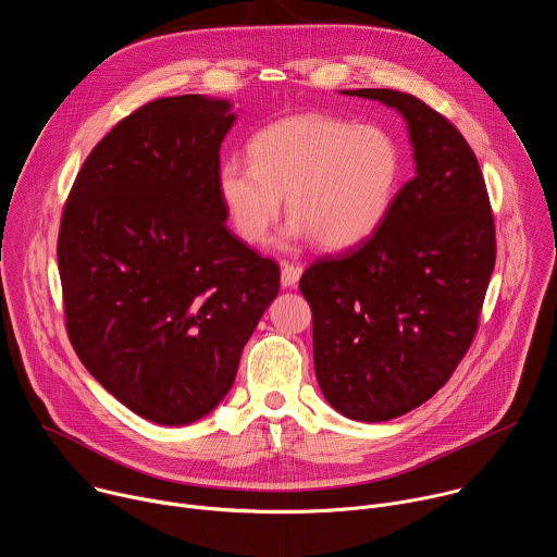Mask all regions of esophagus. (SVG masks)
<instances>
[{"label": "esophagus", "instance_id": "esophagus-1", "mask_svg": "<svg viewBox=\"0 0 557 557\" xmlns=\"http://www.w3.org/2000/svg\"><path fill=\"white\" fill-rule=\"evenodd\" d=\"M280 269H282V286H284V288H295L297 282H299V277H301V267L282 262Z\"/></svg>", "mask_w": 557, "mask_h": 557}]
</instances>
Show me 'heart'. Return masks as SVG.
<instances>
[{"instance_id": "b5f03b06", "label": "heart", "mask_w": 557, "mask_h": 557, "mask_svg": "<svg viewBox=\"0 0 557 557\" xmlns=\"http://www.w3.org/2000/svg\"><path fill=\"white\" fill-rule=\"evenodd\" d=\"M249 161L219 168V195L236 234L267 240L282 212L284 243L317 240L327 251L351 249L385 223L400 183L403 157L381 126L323 113L284 117L249 141Z\"/></svg>"}]
</instances>
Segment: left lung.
Instances as JSON below:
<instances>
[{"instance_id": "obj_1", "label": "left lung", "mask_w": 557, "mask_h": 557, "mask_svg": "<svg viewBox=\"0 0 557 557\" xmlns=\"http://www.w3.org/2000/svg\"><path fill=\"white\" fill-rule=\"evenodd\" d=\"M341 94L405 117L416 176L372 238L319 258L299 290L327 405L387 422L433 398L468 351L494 271V221L479 161L444 115L394 89Z\"/></svg>"}]
</instances>
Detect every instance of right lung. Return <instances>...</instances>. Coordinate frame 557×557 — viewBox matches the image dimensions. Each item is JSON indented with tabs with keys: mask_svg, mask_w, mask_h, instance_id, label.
I'll return each mask as SVG.
<instances>
[{
	"mask_svg": "<svg viewBox=\"0 0 557 557\" xmlns=\"http://www.w3.org/2000/svg\"><path fill=\"white\" fill-rule=\"evenodd\" d=\"M234 104L159 98L85 159L59 232L70 341L126 409L193 424L230 394L280 267L225 225L221 144Z\"/></svg>",
	"mask_w": 557,
	"mask_h": 557,
	"instance_id": "obj_1",
	"label": "right lung"
}]
</instances>
